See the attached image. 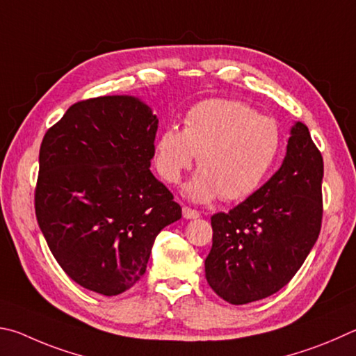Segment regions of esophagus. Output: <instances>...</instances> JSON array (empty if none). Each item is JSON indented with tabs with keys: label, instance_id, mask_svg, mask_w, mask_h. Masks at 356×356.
<instances>
[{
	"label": "esophagus",
	"instance_id": "1",
	"mask_svg": "<svg viewBox=\"0 0 356 356\" xmlns=\"http://www.w3.org/2000/svg\"><path fill=\"white\" fill-rule=\"evenodd\" d=\"M183 217H184V219H198V217H200V213H198V211H195V209H191L188 207H184L183 208Z\"/></svg>",
	"mask_w": 356,
	"mask_h": 356
}]
</instances>
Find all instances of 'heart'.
I'll return each instance as SVG.
<instances>
[{
    "label": "heart",
    "instance_id": "obj_1",
    "mask_svg": "<svg viewBox=\"0 0 356 356\" xmlns=\"http://www.w3.org/2000/svg\"><path fill=\"white\" fill-rule=\"evenodd\" d=\"M282 131L270 117L232 99H208L194 106L184 128L168 127L154 142V165L164 181L175 184L195 161L202 167L186 184L194 202H225L252 195L275 162Z\"/></svg>",
    "mask_w": 356,
    "mask_h": 356
}]
</instances>
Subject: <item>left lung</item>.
I'll use <instances>...</instances> for the list:
<instances>
[{
  "label": "left lung",
  "instance_id": "obj_1",
  "mask_svg": "<svg viewBox=\"0 0 356 356\" xmlns=\"http://www.w3.org/2000/svg\"><path fill=\"white\" fill-rule=\"evenodd\" d=\"M323 159L307 124L296 122L282 167L228 213L211 217L213 248L204 273L217 296L245 305L291 282L322 223Z\"/></svg>",
  "mask_w": 356,
  "mask_h": 356
}]
</instances>
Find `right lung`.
<instances>
[{
  "instance_id": "obj_1",
  "label": "right lung",
  "mask_w": 356,
  "mask_h": 356,
  "mask_svg": "<svg viewBox=\"0 0 356 356\" xmlns=\"http://www.w3.org/2000/svg\"><path fill=\"white\" fill-rule=\"evenodd\" d=\"M158 123L139 98L98 97L70 106L42 140L37 222L67 275L102 296L133 288L156 236L181 219L149 170Z\"/></svg>"
}]
</instances>
